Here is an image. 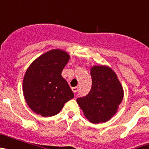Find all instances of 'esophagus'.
<instances>
[{
    "label": "esophagus",
    "mask_w": 149,
    "mask_h": 149,
    "mask_svg": "<svg viewBox=\"0 0 149 149\" xmlns=\"http://www.w3.org/2000/svg\"><path fill=\"white\" fill-rule=\"evenodd\" d=\"M72 91H73V93H77V90H78V87H77V86H75V87H72Z\"/></svg>",
    "instance_id": "34e87169"
}]
</instances>
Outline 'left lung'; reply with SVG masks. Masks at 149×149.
<instances>
[{
	"label": "left lung",
	"instance_id": "1",
	"mask_svg": "<svg viewBox=\"0 0 149 149\" xmlns=\"http://www.w3.org/2000/svg\"><path fill=\"white\" fill-rule=\"evenodd\" d=\"M90 74L92 88L86 96L77 98V102L89 122H105L118 110L123 99V89L110 67L94 65Z\"/></svg>",
	"mask_w": 149,
	"mask_h": 149
}]
</instances>
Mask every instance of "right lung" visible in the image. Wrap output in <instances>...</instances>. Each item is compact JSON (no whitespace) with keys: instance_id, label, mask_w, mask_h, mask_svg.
I'll use <instances>...</instances> for the list:
<instances>
[{"instance_id":"1","label":"right lung","mask_w":149,"mask_h":149,"mask_svg":"<svg viewBox=\"0 0 149 149\" xmlns=\"http://www.w3.org/2000/svg\"><path fill=\"white\" fill-rule=\"evenodd\" d=\"M69 58L65 51L54 49L41 55L27 68L23 93L34 113L44 117L53 116L74 98L73 92L61 75Z\"/></svg>"}]
</instances>
